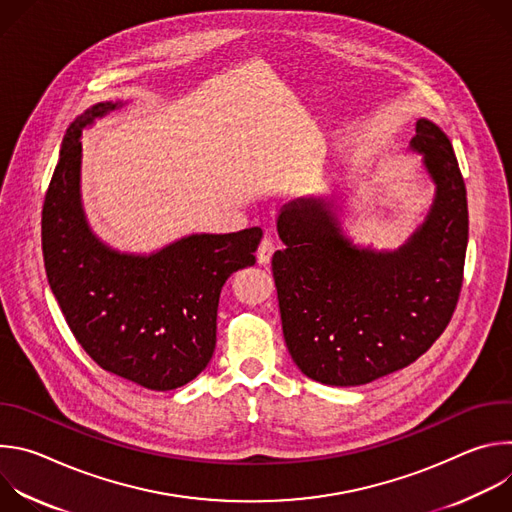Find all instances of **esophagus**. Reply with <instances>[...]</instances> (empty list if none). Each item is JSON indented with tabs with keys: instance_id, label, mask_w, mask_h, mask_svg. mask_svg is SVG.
Listing matches in <instances>:
<instances>
[{
	"instance_id": "34e87169",
	"label": "esophagus",
	"mask_w": 512,
	"mask_h": 512,
	"mask_svg": "<svg viewBox=\"0 0 512 512\" xmlns=\"http://www.w3.org/2000/svg\"><path fill=\"white\" fill-rule=\"evenodd\" d=\"M273 253H275V243H273L271 239H263L261 245H259V249H257V261H259L261 265H267V263H271Z\"/></svg>"
}]
</instances>
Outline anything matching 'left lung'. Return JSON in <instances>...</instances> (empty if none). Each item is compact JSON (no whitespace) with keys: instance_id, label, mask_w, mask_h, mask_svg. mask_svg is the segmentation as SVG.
Returning <instances> with one entry per match:
<instances>
[{"instance_id":"8db88e82","label":"left lung","mask_w":512,"mask_h":512,"mask_svg":"<svg viewBox=\"0 0 512 512\" xmlns=\"http://www.w3.org/2000/svg\"><path fill=\"white\" fill-rule=\"evenodd\" d=\"M409 152L433 184L423 223L397 249L354 243L332 196L281 206L273 279L287 350L322 385L356 387L417 360L458 304L468 247L466 186L448 135L419 119Z\"/></svg>"}]
</instances>
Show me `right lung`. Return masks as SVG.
Listing matches in <instances>:
<instances>
[{
  "label": "right lung",
  "instance_id": "obj_1",
  "mask_svg": "<svg viewBox=\"0 0 512 512\" xmlns=\"http://www.w3.org/2000/svg\"><path fill=\"white\" fill-rule=\"evenodd\" d=\"M123 105L97 103L66 129L42 210L44 267L72 334L101 369L172 391L206 369L223 285L255 265L263 233H194L154 253L103 243L83 208L81 135Z\"/></svg>",
  "mask_w": 512,
  "mask_h": 512
}]
</instances>
